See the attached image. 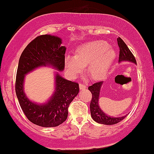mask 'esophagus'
I'll use <instances>...</instances> for the list:
<instances>
[{"instance_id":"esophagus-1","label":"esophagus","mask_w":154,"mask_h":154,"mask_svg":"<svg viewBox=\"0 0 154 154\" xmlns=\"http://www.w3.org/2000/svg\"><path fill=\"white\" fill-rule=\"evenodd\" d=\"M79 87H80V89H86V85L83 84V83H80V85H79Z\"/></svg>"}]
</instances>
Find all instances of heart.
I'll use <instances>...</instances> for the list:
<instances>
[{
	"instance_id": "obj_1",
	"label": "heart",
	"mask_w": 154,
	"mask_h": 154,
	"mask_svg": "<svg viewBox=\"0 0 154 154\" xmlns=\"http://www.w3.org/2000/svg\"><path fill=\"white\" fill-rule=\"evenodd\" d=\"M116 58V52L103 41L86 42L79 46L75 56H67L65 68L71 75L80 74L87 65L86 72L93 80L104 78L111 68Z\"/></svg>"
}]
</instances>
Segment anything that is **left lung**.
<instances>
[{"label":"left lung","mask_w":154,"mask_h":154,"mask_svg":"<svg viewBox=\"0 0 154 154\" xmlns=\"http://www.w3.org/2000/svg\"><path fill=\"white\" fill-rule=\"evenodd\" d=\"M117 44L120 47V55H119V62H123V61H128V62L136 63V60L135 59V56L132 53V52L129 50L126 44L124 41L120 38H117ZM103 82H98L92 86H89L88 89L92 93V97L90 102V112L91 117L95 120V122L104 125H113L116 123H118L121 120H123L126 116L119 117H110L109 115L106 114L99 107L98 104V99H99L100 92H101V87Z\"/></svg>","instance_id":"left-lung-1"}]
</instances>
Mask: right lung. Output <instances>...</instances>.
<instances>
[{
    "label": "right lung",
    "mask_w": 154,
    "mask_h": 154,
    "mask_svg": "<svg viewBox=\"0 0 154 154\" xmlns=\"http://www.w3.org/2000/svg\"><path fill=\"white\" fill-rule=\"evenodd\" d=\"M56 36H38L28 44L19 61L16 79V93L21 108L28 120L42 127H55L66 120L68 108L79 92V84L56 74L54 93L44 104H37L24 92V80L28 73L41 66L51 65L62 71L65 68L66 47Z\"/></svg>",
    "instance_id": "obj_1"
}]
</instances>
